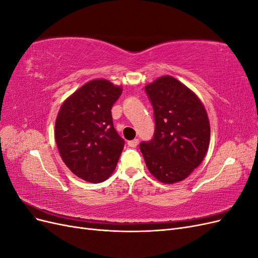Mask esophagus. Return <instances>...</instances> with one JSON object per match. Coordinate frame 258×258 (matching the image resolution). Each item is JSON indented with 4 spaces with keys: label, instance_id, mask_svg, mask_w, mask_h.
<instances>
[{
    "label": "esophagus",
    "instance_id": "obj_1",
    "mask_svg": "<svg viewBox=\"0 0 258 258\" xmlns=\"http://www.w3.org/2000/svg\"><path fill=\"white\" fill-rule=\"evenodd\" d=\"M138 144H139V139H135V140H131V141H128V145L130 147H137Z\"/></svg>",
    "mask_w": 258,
    "mask_h": 258
}]
</instances>
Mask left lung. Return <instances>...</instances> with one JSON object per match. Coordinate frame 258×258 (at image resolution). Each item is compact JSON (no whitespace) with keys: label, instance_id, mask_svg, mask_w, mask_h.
<instances>
[{"label":"left lung","instance_id":"left-lung-1","mask_svg":"<svg viewBox=\"0 0 258 258\" xmlns=\"http://www.w3.org/2000/svg\"><path fill=\"white\" fill-rule=\"evenodd\" d=\"M154 107L155 134L140 144L151 174L165 184L181 182L206 157L210 121L198 96L173 76L145 86Z\"/></svg>","mask_w":258,"mask_h":258}]
</instances>
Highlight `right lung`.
<instances>
[{"instance_id":"obj_1","label":"right lung","mask_w":258,"mask_h":258,"mask_svg":"<svg viewBox=\"0 0 258 258\" xmlns=\"http://www.w3.org/2000/svg\"><path fill=\"white\" fill-rule=\"evenodd\" d=\"M121 86L93 80L64 100L54 124V140L62 160L72 172L90 183L112 175L123 148L113 126L112 106Z\"/></svg>"}]
</instances>
